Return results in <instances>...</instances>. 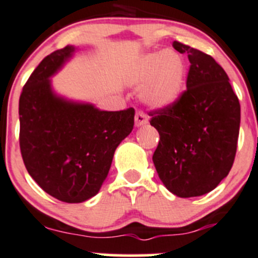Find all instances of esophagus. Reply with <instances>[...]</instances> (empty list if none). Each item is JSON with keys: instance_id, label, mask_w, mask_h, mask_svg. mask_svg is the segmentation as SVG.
<instances>
[{"instance_id": "34e87169", "label": "esophagus", "mask_w": 258, "mask_h": 258, "mask_svg": "<svg viewBox=\"0 0 258 258\" xmlns=\"http://www.w3.org/2000/svg\"><path fill=\"white\" fill-rule=\"evenodd\" d=\"M147 122H148L147 114H146L144 111H137L136 116H135V124H136L137 127H141L147 123Z\"/></svg>"}]
</instances>
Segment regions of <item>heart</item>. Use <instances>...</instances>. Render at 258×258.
I'll return each mask as SVG.
<instances>
[{
  "mask_svg": "<svg viewBox=\"0 0 258 258\" xmlns=\"http://www.w3.org/2000/svg\"><path fill=\"white\" fill-rule=\"evenodd\" d=\"M186 80V67L182 57L173 51L148 53L140 62L137 82H147L144 91L146 102L156 107L172 105L181 97Z\"/></svg>",
  "mask_w": 258,
  "mask_h": 258,
  "instance_id": "obj_1",
  "label": "heart"
}]
</instances>
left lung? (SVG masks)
Listing matches in <instances>:
<instances>
[{"instance_id": "obj_1", "label": "left lung", "mask_w": 258, "mask_h": 258, "mask_svg": "<svg viewBox=\"0 0 258 258\" xmlns=\"http://www.w3.org/2000/svg\"><path fill=\"white\" fill-rule=\"evenodd\" d=\"M173 47L191 63L187 90L172 105L148 112L160 134L152 160L166 188L187 199L212 191L230 172L241 107L227 74L210 54L178 41Z\"/></svg>"}]
</instances>
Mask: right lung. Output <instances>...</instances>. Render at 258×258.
<instances>
[{"label":"right lung","mask_w":258,"mask_h":258,"mask_svg":"<svg viewBox=\"0 0 258 258\" xmlns=\"http://www.w3.org/2000/svg\"><path fill=\"white\" fill-rule=\"evenodd\" d=\"M67 46L41 61L20 96V148L30 176L45 192L80 204L100 191L113 153L135 123L132 107L101 111L58 97L49 77L75 52Z\"/></svg>","instance_id":"right-lung-1"}]
</instances>
